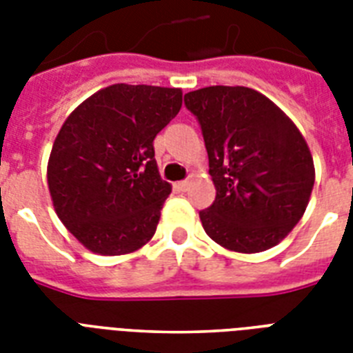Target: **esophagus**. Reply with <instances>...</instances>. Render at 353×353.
<instances>
[{"mask_svg": "<svg viewBox=\"0 0 353 353\" xmlns=\"http://www.w3.org/2000/svg\"><path fill=\"white\" fill-rule=\"evenodd\" d=\"M190 179H185V181H179L177 183V188H179V190H181V192H185V190H188V188H190Z\"/></svg>", "mask_w": 353, "mask_h": 353, "instance_id": "34e87169", "label": "esophagus"}]
</instances>
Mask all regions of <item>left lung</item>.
I'll return each instance as SVG.
<instances>
[{
  "label": "left lung",
  "instance_id": "left-lung-1",
  "mask_svg": "<svg viewBox=\"0 0 353 353\" xmlns=\"http://www.w3.org/2000/svg\"><path fill=\"white\" fill-rule=\"evenodd\" d=\"M209 154L214 203L199 212L205 232L234 252L268 251L301 221L315 166L301 130L256 90L209 85L185 95Z\"/></svg>",
  "mask_w": 353,
  "mask_h": 353
}]
</instances>
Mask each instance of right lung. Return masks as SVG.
I'll list each match as a JSON object with an SVG mask.
<instances>
[{
	"instance_id": "obj_1",
	"label": "right lung",
	"mask_w": 353,
	"mask_h": 353,
	"mask_svg": "<svg viewBox=\"0 0 353 353\" xmlns=\"http://www.w3.org/2000/svg\"><path fill=\"white\" fill-rule=\"evenodd\" d=\"M181 104L179 88L113 84L69 113L52 143L47 185L60 221L88 251L121 256L152 240L172 192L154 139Z\"/></svg>"
}]
</instances>
